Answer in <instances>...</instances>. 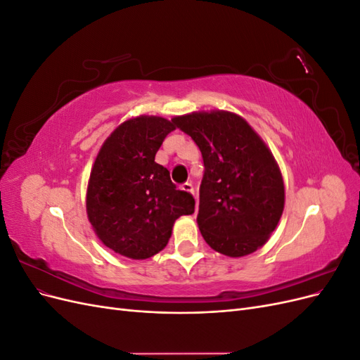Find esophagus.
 I'll use <instances>...</instances> for the list:
<instances>
[{"label":"esophagus","instance_id":"1","mask_svg":"<svg viewBox=\"0 0 360 360\" xmlns=\"http://www.w3.org/2000/svg\"><path fill=\"white\" fill-rule=\"evenodd\" d=\"M181 191H184V192H189V193H192V195H193V186H192V183H191V181L183 183V184H181Z\"/></svg>","mask_w":360,"mask_h":360}]
</instances>
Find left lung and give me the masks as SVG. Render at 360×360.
<instances>
[{
	"label": "left lung",
	"instance_id": "1",
	"mask_svg": "<svg viewBox=\"0 0 360 360\" xmlns=\"http://www.w3.org/2000/svg\"><path fill=\"white\" fill-rule=\"evenodd\" d=\"M172 122L201 150L204 177L197 222L205 243L226 257L264 246L284 212L278 162L246 120L230 111H198Z\"/></svg>",
	"mask_w": 360,
	"mask_h": 360
}]
</instances>
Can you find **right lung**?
Returning <instances> with one entry per match:
<instances>
[{
	"label": "right lung",
	"instance_id": "add662e5",
	"mask_svg": "<svg viewBox=\"0 0 360 360\" xmlns=\"http://www.w3.org/2000/svg\"><path fill=\"white\" fill-rule=\"evenodd\" d=\"M176 129L158 115L126 120L105 139L86 186V216L101 242L114 252L146 259L167 246L176 219L192 214L195 200L179 191L169 171L155 162Z\"/></svg>",
	"mask_w": 360,
	"mask_h": 360
}]
</instances>
